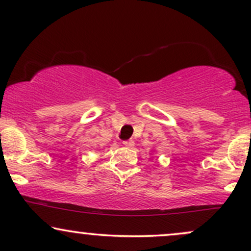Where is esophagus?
Here are the masks:
<instances>
[{
    "mask_svg": "<svg viewBox=\"0 0 251 251\" xmlns=\"http://www.w3.org/2000/svg\"><path fill=\"white\" fill-rule=\"evenodd\" d=\"M123 144L125 146H127V148H132L134 145V142L133 140H125V142H123Z\"/></svg>",
    "mask_w": 251,
    "mask_h": 251,
    "instance_id": "34e87169",
    "label": "esophagus"
}]
</instances>
